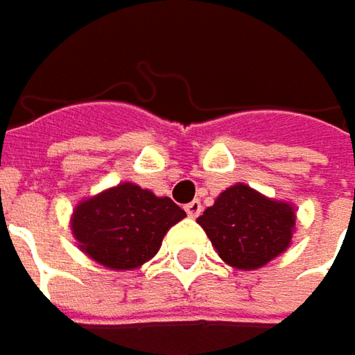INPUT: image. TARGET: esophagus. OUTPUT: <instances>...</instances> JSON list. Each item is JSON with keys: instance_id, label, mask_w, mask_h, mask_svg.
Segmentation results:
<instances>
[{"instance_id": "34e87169", "label": "esophagus", "mask_w": 355, "mask_h": 355, "mask_svg": "<svg viewBox=\"0 0 355 355\" xmlns=\"http://www.w3.org/2000/svg\"><path fill=\"white\" fill-rule=\"evenodd\" d=\"M186 213H188V217H190V219H196V217L202 213V205H200V200H192V202H188V205H186Z\"/></svg>"}]
</instances>
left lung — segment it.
<instances>
[{
  "label": "left lung",
  "mask_w": 355,
  "mask_h": 355,
  "mask_svg": "<svg viewBox=\"0 0 355 355\" xmlns=\"http://www.w3.org/2000/svg\"><path fill=\"white\" fill-rule=\"evenodd\" d=\"M196 223L207 232L223 263L240 270H257L291 246L295 207L268 198L246 184H234Z\"/></svg>",
  "instance_id": "1"
}]
</instances>
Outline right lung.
Returning a JSON list of instances; mask_svg holds the SVG:
<instances>
[{"instance_id":"right-lung-1","label":"right lung","mask_w":355,"mask_h":355,"mask_svg":"<svg viewBox=\"0 0 355 355\" xmlns=\"http://www.w3.org/2000/svg\"><path fill=\"white\" fill-rule=\"evenodd\" d=\"M186 217L171 198L121 182L83 198L70 217L78 248L105 268L134 270L161 248L165 234Z\"/></svg>"}]
</instances>
